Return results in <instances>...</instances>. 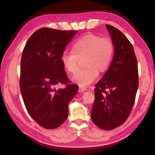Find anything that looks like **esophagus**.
<instances>
[{
    "label": "esophagus",
    "instance_id": "34e87169",
    "mask_svg": "<svg viewBox=\"0 0 155 155\" xmlns=\"http://www.w3.org/2000/svg\"><path fill=\"white\" fill-rule=\"evenodd\" d=\"M86 91V88L80 86L79 88H78V91H80V92H82V91Z\"/></svg>",
    "mask_w": 155,
    "mask_h": 155
}]
</instances>
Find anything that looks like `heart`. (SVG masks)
<instances>
[{"label":"heart","mask_w":155,"mask_h":155,"mask_svg":"<svg viewBox=\"0 0 155 155\" xmlns=\"http://www.w3.org/2000/svg\"><path fill=\"white\" fill-rule=\"evenodd\" d=\"M115 47L109 38L88 34L78 38L72 44V51H64L61 61L65 70L70 73L77 70L78 59H83L85 66L80 68L72 81L80 86H87L98 77V70L104 72L114 58Z\"/></svg>","instance_id":"obj_1"}]
</instances>
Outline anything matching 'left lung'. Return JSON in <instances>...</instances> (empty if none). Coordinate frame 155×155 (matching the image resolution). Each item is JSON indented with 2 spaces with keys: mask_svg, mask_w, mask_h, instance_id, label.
<instances>
[{
  "mask_svg": "<svg viewBox=\"0 0 155 155\" xmlns=\"http://www.w3.org/2000/svg\"><path fill=\"white\" fill-rule=\"evenodd\" d=\"M106 27L115 52L109 69L96 84L91 117L98 127L111 130L122 125L132 111L139 86L138 66L134 49L127 37L111 25Z\"/></svg>",
  "mask_w": 155,
  "mask_h": 155,
  "instance_id": "8db88e82",
  "label": "left lung"
}]
</instances>
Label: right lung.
Segmentation results:
<instances>
[{"label":"right lung","mask_w":155,"mask_h":155,"mask_svg":"<svg viewBox=\"0 0 155 155\" xmlns=\"http://www.w3.org/2000/svg\"><path fill=\"white\" fill-rule=\"evenodd\" d=\"M77 31L41 28L26 43L20 62V89L26 108L47 129L61 126L68 115V104L78 86L70 84L61 57ZM65 84L64 88H57Z\"/></svg>","instance_id":"obj_1"}]
</instances>
